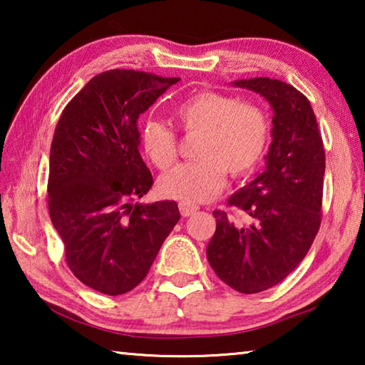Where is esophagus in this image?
I'll use <instances>...</instances> for the list:
<instances>
[{
	"mask_svg": "<svg viewBox=\"0 0 365 365\" xmlns=\"http://www.w3.org/2000/svg\"><path fill=\"white\" fill-rule=\"evenodd\" d=\"M178 209H180V214L183 217H190V215H193L197 211V206L196 205H191V202H180L178 205Z\"/></svg>",
	"mask_w": 365,
	"mask_h": 365,
	"instance_id": "1",
	"label": "esophagus"
}]
</instances>
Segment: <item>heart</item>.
<instances>
[{
  "label": "heart",
  "instance_id": "heart-1",
  "mask_svg": "<svg viewBox=\"0 0 365 365\" xmlns=\"http://www.w3.org/2000/svg\"><path fill=\"white\" fill-rule=\"evenodd\" d=\"M174 115L185 133H197V158L159 178L158 187L165 197L185 202L211 200L224 187L227 170L233 177L248 175L267 154L270 117L256 103L224 91L202 90L178 104ZM140 143L160 170H168L178 156L177 133L164 123H145Z\"/></svg>",
  "mask_w": 365,
  "mask_h": 365
}]
</instances>
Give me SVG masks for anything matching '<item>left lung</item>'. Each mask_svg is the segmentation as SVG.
<instances>
[{
    "instance_id": "obj_1",
    "label": "left lung",
    "mask_w": 365,
    "mask_h": 365,
    "mask_svg": "<svg viewBox=\"0 0 365 365\" xmlns=\"http://www.w3.org/2000/svg\"><path fill=\"white\" fill-rule=\"evenodd\" d=\"M235 85L270 103L274 140L265 170L227 201L248 224L214 211L217 227L206 255L222 282L252 294L287 279L311 248L322 222L325 151L311 103L294 86L269 77Z\"/></svg>"
}]
</instances>
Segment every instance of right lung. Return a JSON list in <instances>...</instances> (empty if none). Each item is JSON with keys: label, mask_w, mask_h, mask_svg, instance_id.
Instances as JSON below:
<instances>
[{"label": "right lung", "mask_w": 365, "mask_h": 365, "mask_svg": "<svg viewBox=\"0 0 365 365\" xmlns=\"http://www.w3.org/2000/svg\"><path fill=\"white\" fill-rule=\"evenodd\" d=\"M141 71L95 76L67 103L49 154L48 209L66 262L96 292L117 296L145 279L180 219L175 201L138 205L153 187L138 117L177 83Z\"/></svg>", "instance_id": "right-lung-1"}]
</instances>
